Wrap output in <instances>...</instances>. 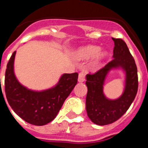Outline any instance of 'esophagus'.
<instances>
[{"mask_svg":"<svg viewBox=\"0 0 148 148\" xmlns=\"http://www.w3.org/2000/svg\"><path fill=\"white\" fill-rule=\"evenodd\" d=\"M84 81H85V74L81 72L78 75V81L79 82H84Z\"/></svg>","mask_w":148,"mask_h":148,"instance_id":"34e87169","label":"esophagus"}]
</instances>
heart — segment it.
Wrapping results in <instances>:
<instances>
[{"mask_svg":"<svg viewBox=\"0 0 148 148\" xmlns=\"http://www.w3.org/2000/svg\"><path fill=\"white\" fill-rule=\"evenodd\" d=\"M101 48L96 45H86L77 48L73 52L72 58L76 61H84L90 58H95V60L91 63L90 67L95 69L98 67L101 62L107 57L106 51H100Z\"/></svg>","mask_w":148,"mask_h":148,"instance_id":"b5f03b06","label":"heart"}]
</instances>
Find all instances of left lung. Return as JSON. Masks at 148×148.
I'll return each instance as SVG.
<instances>
[{
  "instance_id": "obj_1",
  "label": "left lung",
  "mask_w": 148,
  "mask_h": 148,
  "mask_svg": "<svg viewBox=\"0 0 148 148\" xmlns=\"http://www.w3.org/2000/svg\"><path fill=\"white\" fill-rule=\"evenodd\" d=\"M114 42L111 61L93 74H87L86 110L88 117L97 125L114 123L128 110L136 97L138 88V69L134 59L126 43L120 38H112ZM121 69L125 74L124 92L118 99H108L103 94V84L109 72Z\"/></svg>"
}]
</instances>
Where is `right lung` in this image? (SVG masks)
Segmentation results:
<instances>
[{
  "instance_id": "1",
  "label": "right lung",
  "mask_w": 148,
  "mask_h": 148,
  "mask_svg": "<svg viewBox=\"0 0 148 148\" xmlns=\"http://www.w3.org/2000/svg\"><path fill=\"white\" fill-rule=\"evenodd\" d=\"M15 54L16 51L10 57L5 72L4 88L8 103L20 117L29 124L45 125L58 115L64 101L77 83L78 74H62L58 84L47 90H31L22 85L15 76Z\"/></svg>"
}]
</instances>
